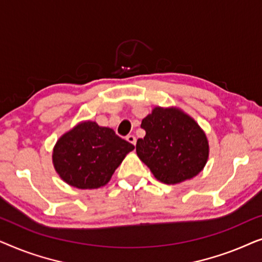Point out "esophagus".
Segmentation results:
<instances>
[{
  "label": "esophagus",
  "instance_id": "1",
  "mask_svg": "<svg viewBox=\"0 0 262 262\" xmlns=\"http://www.w3.org/2000/svg\"><path fill=\"white\" fill-rule=\"evenodd\" d=\"M126 141L130 142L131 144L136 145V142H137V139H136V137H135L134 135H128V136H126Z\"/></svg>",
  "mask_w": 262,
  "mask_h": 262
}]
</instances>
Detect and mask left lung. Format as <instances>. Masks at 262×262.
I'll list each match as a JSON object with an SVG mask.
<instances>
[{"label":"left lung","instance_id":"8db88e82","mask_svg":"<svg viewBox=\"0 0 262 262\" xmlns=\"http://www.w3.org/2000/svg\"><path fill=\"white\" fill-rule=\"evenodd\" d=\"M136 151L157 180L174 185L198 175L209 159L206 135L181 110L155 107L142 120Z\"/></svg>","mask_w":262,"mask_h":262}]
</instances>
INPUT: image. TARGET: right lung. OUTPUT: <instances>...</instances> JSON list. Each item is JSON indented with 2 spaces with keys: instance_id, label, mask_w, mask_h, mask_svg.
Masks as SVG:
<instances>
[{
  "instance_id": "right-lung-1",
  "label": "right lung",
  "mask_w": 262,
  "mask_h": 262,
  "mask_svg": "<svg viewBox=\"0 0 262 262\" xmlns=\"http://www.w3.org/2000/svg\"><path fill=\"white\" fill-rule=\"evenodd\" d=\"M135 146L112 128L83 121L57 141L52 152L55 169L63 181L81 189L105 186Z\"/></svg>"
}]
</instances>
